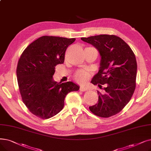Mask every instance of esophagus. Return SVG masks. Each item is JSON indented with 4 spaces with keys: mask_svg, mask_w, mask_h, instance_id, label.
I'll list each match as a JSON object with an SVG mask.
<instances>
[{
    "mask_svg": "<svg viewBox=\"0 0 151 151\" xmlns=\"http://www.w3.org/2000/svg\"><path fill=\"white\" fill-rule=\"evenodd\" d=\"M80 90L81 91H88V88H86V87H84V86H81L80 87Z\"/></svg>",
    "mask_w": 151,
    "mask_h": 151,
    "instance_id": "esophagus-1",
    "label": "esophagus"
}]
</instances>
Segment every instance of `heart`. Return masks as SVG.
<instances>
[{
    "instance_id": "b5f03b06",
    "label": "heart",
    "mask_w": 151,
    "mask_h": 151,
    "mask_svg": "<svg viewBox=\"0 0 151 151\" xmlns=\"http://www.w3.org/2000/svg\"><path fill=\"white\" fill-rule=\"evenodd\" d=\"M89 74L84 70H80L77 71L75 75V80L79 83L83 84L86 83L89 78Z\"/></svg>"
}]
</instances>
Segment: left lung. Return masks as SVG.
Listing matches in <instances>:
<instances>
[{"instance_id":"left-lung-1","label":"left lung","mask_w":151,"mask_h":151,"mask_svg":"<svg viewBox=\"0 0 151 151\" xmlns=\"http://www.w3.org/2000/svg\"><path fill=\"white\" fill-rule=\"evenodd\" d=\"M81 39L93 45L101 56L99 71L91 82L99 88L106 85L102 93L97 91L98 102L90 106L89 110L101 117L113 116L125 107L135 90L137 63L134 54L122 39L115 35H101Z\"/></svg>"}]
</instances>
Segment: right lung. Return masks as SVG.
Returning <instances> with one entry per match:
<instances>
[{"mask_svg": "<svg viewBox=\"0 0 151 151\" xmlns=\"http://www.w3.org/2000/svg\"><path fill=\"white\" fill-rule=\"evenodd\" d=\"M75 38L44 36L31 43L19 58L17 76L23 103L30 112L42 119L59 113L67 94L80 86L72 81L57 83L55 67L62 64L68 45Z\"/></svg>", "mask_w": 151, "mask_h": 151, "instance_id": "1", "label": "right lung"}]
</instances>
